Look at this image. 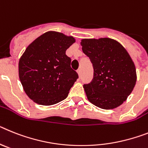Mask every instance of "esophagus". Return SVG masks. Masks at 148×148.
I'll return each instance as SVG.
<instances>
[{
	"instance_id": "obj_1",
	"label": "esophagus",
	"mask_w": 148,
	"mask_h": 148,
	"mask_svg": "<svg viewBox=\"0 0 148 148\" xmlns=\"http://www.w3.org/2000/svg\"><path fill=\"white\" fill-rule=\"evenodd\" d=\"M77 71V73H78V74H79V77H81V74H82V71H81V69H78V70Z\"/></svg>"
}]
</instances>
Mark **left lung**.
Masks as SVG:
<instances>
[{"label": "left lung", "mask_w": 148, "mask_h": 148, "mask_svg": "<svg viewBox=\"0 0 148 148\" xmlns=\"http://www.w3.org/2000/svg\"><path fill=\"white\" fill-rule=\"evenodd\" d=\"M81 45L94 69L92 80L83 85L88 100L103 110L119 106L136 82V68L129 53L120 43L109 38H85Z\"/></svg>", "instance_id": "8db88e82"}]
</instances>
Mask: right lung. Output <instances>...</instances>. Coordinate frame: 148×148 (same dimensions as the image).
<instances>
[{
	"label": "right lung",
	"instance_id": "obj_1",
	"mask_svg": "<svg viewBox=\"0 0 148 148\" xmlns=\"http://www.w3.org/2000/svg\"><path fill=\"white\" fill-rule=\"evenodd\" d=\"M74 42L72 36L49 31L27 47L19 60V78L24 92L34 102L50 106L68 97L79 77L65 54Z\"/></svg>",
	"mask_w": 148,
	"mask_h": 148
}]
</instances>
